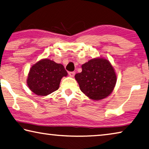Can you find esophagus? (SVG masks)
<instances>
[{"label": "esophagus", "instance_id": "obj_1", "mask_svg": "<svg viewBox=\"0 0 149 149\" xmlns=\"http://www.w3.org/2000/svg\"><path fill=\"white\" fill-rule=\"evenodd\" d=\"M68 74H69L70 77H74L75 75V72H70L69 73H68Z\"/></svg>", "mask_w": 149, "mask_h": 149}]
</instances>
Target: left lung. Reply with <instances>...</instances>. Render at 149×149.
<instances>
[{"mask_svg": "<svg viewBox=\"0 0 149 149\" xmlns=\"http://www.w3.org/2000/svg\"><path fill=\"white\" fill-rule=\"evenodd\" d=\"M82 72L75 78L84 94L93 100L109 95L115 86L117 76L114 68L107 60L95 58L81 65Z\"/></svg>", "mask_w": 149, "mask_h": 149, "instance_id": "8db88e82", "label": "left lung"}]
</instances>
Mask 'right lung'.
I'll return each mask as SVG.
<instances>
[{
    "instance_id": "obj_1",
    "label": "right lung",
    "mask_w": 149,
    "mask_h": 149,
    "mask_svg": "<svg viewBox=\"0 0 149 149\" xmlns=\"http://www.w3.org/2000/svg\"><path fill=\"white\" fill-rule=\"evenodd\" d=\"M67 75L62 64L49 59H43L30 68L27 84L33 93L45 96L58 90L61 79Z\"/></svg>"
}]
</instances>
